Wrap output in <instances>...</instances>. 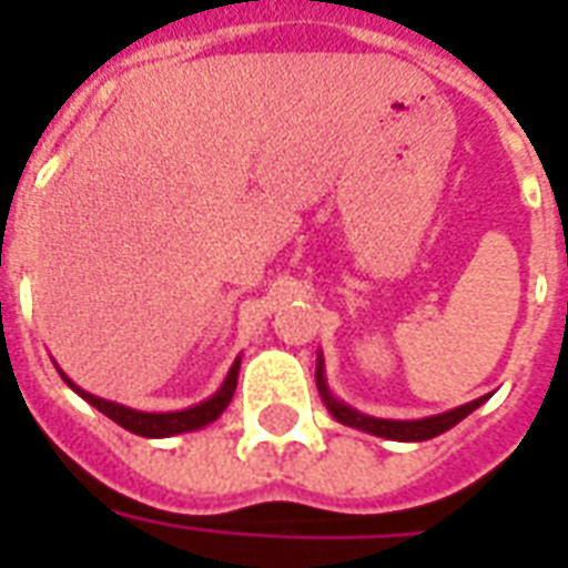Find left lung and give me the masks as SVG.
Wrapping results in <instances>:
<instances>
[{"label": "left lung", "instance_id": "left-lung-1", "mask_svg": "<svg viewBox=\"0 0 568 568\" xmlns=\"http://www.w3.org/2000/svg\"><path fill=\"white\" fill-rule=\"evenodd\" d=\"M315 383H318V392L324 397V404L333 413V418L347 427H356V430L374 433V436H383V439H395V442H424L433 439V436H439V433L450 430L454 424H459L466 418L468 413H475L477 406L484 404L486 397H477L471 404H463L457 409H448V413L442 415H430V418H418V422H392V418H374V415H363L351 409L347 404L336 400V397L329 395L327 379H324V359L318 356V368H315Z\"/></svg>", "mask_w": 568, "mask_h": 568}]
</instances>
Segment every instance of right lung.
<instances>
[{"label":"right lung","mask_w":568,"mask_h":568,"mask_svg":"<svg viewBox=\"0 0 568 568\" xmlns=\"http://www.w3.org/2000/svg\"><path fill=\"white\" fill-rule=\"evenodd\" d=\"M239 365L241 359H235L230 368V374H226V379H223V386L214 392L209 400H203V404L196 406H189V409H180V413H141V409H132V406H123V404H114V400H105V397H97L91 395V392H84V388H79L73 383V379L67 377L61 368H58V374L64 377V383L73 392H79V395L88 400L91 406H97L102 415H109L111 422H118L120 427H126L129 433H135V436H146V439H164V436H176V433H189V430H200V427H205V424H212L217 415L230 406L232 395H235V386H239Z\"/></svg>","instance_id":"add662e5"}]
</instances>
